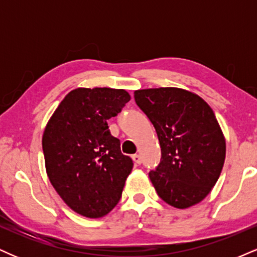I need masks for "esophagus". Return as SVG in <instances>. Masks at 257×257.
Wrapping results in <instances>:
<instances>
[{
    "mask_svg": "<svg viewBox=\"0 0 257 257\" xmlns=\"http://www.w3.org/2000/svg\"><path fill=\"white\" fill-rule=\"evenodd\" d=\"M133 161H134L137 164H141L140 155H133Z\"/></svg>",
    "mask_w": 257,
    "mask_h": 257,
    "instance_id": "obj_1",
    "label": "esophagus"
}]
</instances>
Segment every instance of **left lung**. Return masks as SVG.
Segmentation results:
<instances>
[{
    "label": "left lung",
    "instance_id": "8db88e82",
    "mask_svg": "<svg viewBox=\"0 0 257 257\" xmlns=\"http://www.w3.org/2000/svg\"><path fill=\"white\" fill-rule=\"evenodd\" d=\"M134 98L161 145V163L149 174L158 196L178 209L198 204L225 163L226 140L214 111L199 95L175 87L139 89Z\"/></svg>",
    "mask_w": 257,
    "mask_h": 257
}]
</instances>
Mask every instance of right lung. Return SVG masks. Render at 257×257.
<instances>
[{
  "mask_svg": "<svg viewBox=\"0 0 257 257\" xmlns=\"http://www.w3.org/2000/svg\"><path fill=\"white\" fill-rule=\"evenodd\" d=\"M131 100L124 89L77 88L65 96L44 128L46 172L61 199L90 219L107 215L133 169L107 119Z\"/></svg>",
  "mask_w": 257,
  "mask_h": 257,
  "instance_id": "1",
  "label": "right lung"
}]
</instances>
